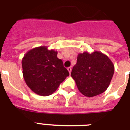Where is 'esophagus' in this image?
I'll return each mask as SVG.
<instances>
[{
  "mask_svg": "<svg viewBox=\"0 0 130 130\" xmlns=\"http://www.w3.org/2000/svg\"><path fill=\"white\" fill-rule=\"evenodd\" d=\"M71 69H72V68H71V67H68V68H67V70L69 71V73H71Z\"/></svg>",
  "mask_w": 130,
  "mask_h": 130,
  "instance_id": "1",
  "label": "esophagus"
}]
</instances>
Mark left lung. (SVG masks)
Returning <instances> with one entry per match:
<instances>
[{
	"label": "left lung",
	"mask_w": 130,
	"mask_h": 130,
	"mask_svg": "<svg viewBox=\"0 0 130 130\" xmlns=\"http://www.w3.org/2000/svg\"><path fill=\"white\" fill-rule=\"evenodd\" d=\"M115 71L113 62L100 51L79 53L71 75L79 91L87 97L101 94L109 87Z\"/></svg>",
	"instance_id": "1"
}]
</instances>
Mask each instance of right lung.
Listing matches in <instances>:
<instances>
[{
  "label": "right lung",
  "mask_w": 130,
  "mask_h": 130,
  "mask_svg": "<svg viewBox=\"0 0 130 130\" xmlns=\"http://www.w3.org/2000/svg\"><path fill=\"white\" fill-rule=\"evenodd\" d=\"M57 52L42 46L29 50L23 56L21 64L23 79L36 94L46 96L55 92L61 82L69 76Z\"/></svg>",
  "instance_id": "1"
}]
</instances>
